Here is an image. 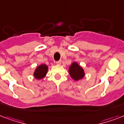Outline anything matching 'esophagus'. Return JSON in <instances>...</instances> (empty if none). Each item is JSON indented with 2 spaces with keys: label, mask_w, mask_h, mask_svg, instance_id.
<instances>
[{
  "label": "esophagus",
  "mask_w": 124,
  "mask_h": 124,
  "mask_svg": "<svg viewBox=\"0 0 124 124\" xmlns=\"http://www.w3.org/2000/svg\"><path fill=\"white\" fill-rule=\"evenodd\" d=\"M61 64H62V60H59V61L56 62V64L57 65H61Z\"/></svg>",
  "instance_id": "1"
}]
</instances>
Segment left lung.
<instances>
[{
	"instance_id": "1",
	"label": "left lung",
	"mask_w": 124,
	"mask_h": 124,
	"mask_svg": "<svg viewBox=\"0 0 124 124\" xmlns=\"http://www.w3.org/2000/svg\"><path fill=\"white\" fill-rule=\"evenodd\" d=\"M69 73L71 77L75 81L82 79L85 76L84 71L83 68L76 62H73L69 68Z\"/></svg>"
}]
</instances>
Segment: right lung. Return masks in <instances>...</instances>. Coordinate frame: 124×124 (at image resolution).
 <instances>
[{"label":"right lung","instance_id":"add662e5","mask_svg":"<svg viewBox=\"0 0 124 124\" xmlns=\"http://www.w3.org/2000/svg\"><path fill=\"white\" fill-rule=\"evenodd\" d=\"M48 70V67L46 64H41L36 68L34 72V77L37 79H42L46 75L47 72Z\"/></svg>","mask_w":124,"mask_h":124}]
</instances>
